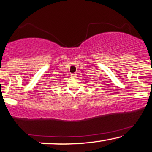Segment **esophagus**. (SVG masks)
Here are the masks:
<instances>
[{"instance_id":"esophagus-1","label":"esophagus","mask_w":152,"mask_h":152,"mask_svg":"<svg viewBox=\"0 0 152 152\" xmlns=\"http://www.w3.org/2000/svg\"><path fill=\"white\" fill-rule=\"evenodd\" d=\"M77 73L72 74V75H71V77H77Z\"/></svg>"}]
</instances>
